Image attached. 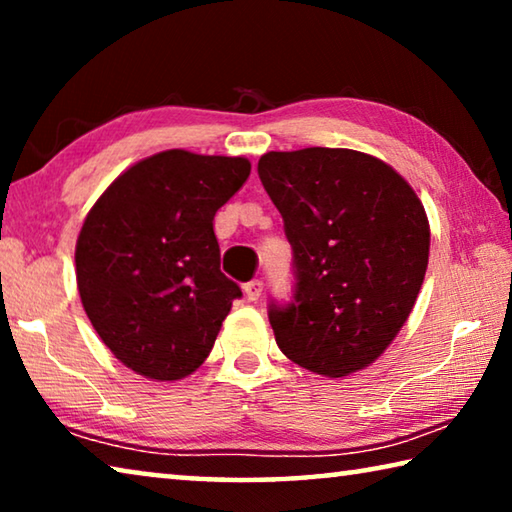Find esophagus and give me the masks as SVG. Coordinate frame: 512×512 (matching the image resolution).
<instances>
[{
    "label": "esophagus",
    "instance_id": "esophagus-1",
    "mask_svg": "<svg viewBox=\"0 0 512 512\" xmlns=\"http://www.w3.org/2000/svg\"><path fill=\"white\" fill-rule=\"evenodd\" d=\"M262 289H264V282L262 280H250L244 284V293L248 300H257L262 296Z\"/></svg>",
    "mask_w": 512,
    "mask_h": 512
}]
</instances>
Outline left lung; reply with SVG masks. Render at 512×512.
<instances>
[{"instance_id":"left-lung-1","label":"left lung","mask_w":512,"mask_h":512,"mask_svg":"<svg viewBox=\"0 0 512 512\" xmlns=\"http://www.w3.org/2000/svg\"><path fill=\"white\" fill-rule=\"evenodd\" d=\"M293 250V296L271 300L277 348L311 372L366 368L406 323L429 262V221L386 162L311 146L259 158Z\"/></svg>"}]
</instances>
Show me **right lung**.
<instances>
[{
  "label": "right lung",
  "mask_w": 512,
  "mask_h": 512,
  "mask_svg": "<svg viewBox=\"0 0 512 512\" xmlns=\"http://www.w3.org/2000/svg\"><path fill=\"white\" fill-rule=\"evenodd\" d=\"M248 176L246 158L162 151L121 173L85 216L76 241L81 302L124 366L176 381L207 359L241 298L221 273L214 214Z\"/></svg>",
  "instance_id": "add662e5"
}]
</instances>
